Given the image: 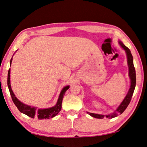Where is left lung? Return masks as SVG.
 Here are the masks:
<instances>
[{"instance_id":"obj_1","label":"left lung","mask_w":147,"mask_h":147,"mask_svg":"<svg viewBox=\"0 0 147 147\" xmlns=\"http://www.w3.org/2000/svg\"><path fill=\"white\" fill-rule=\"evenodd\" d=\"M119 44L126 53L127 59H128V68H129V78L131 79L130 88H129L128 94H127V95L126 97H125L124 100L122 101L121 104L119 105V107L117 108V109L115 111L114 113H113L112 114H111L109 115H105H105H98V114L91 113H88L90 116L96 118V119H103L104 117H106L107 118H109V119H113V118L117 117L119 114H122V113L124 111L125 109H126L127 107L128 106L129 103H130L131 97L132 96H133V94L134 92L135 87H136V69H135L134 62H133V57H132L130 50H129L128 48L126 46V45H124L123 44V43L121 42H119Z\"/></svg>"}]
</instances>
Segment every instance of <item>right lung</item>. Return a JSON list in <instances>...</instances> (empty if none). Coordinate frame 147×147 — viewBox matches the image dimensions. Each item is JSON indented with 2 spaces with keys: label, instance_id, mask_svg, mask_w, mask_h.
I'll use <instances>...</instances> for the list:
<instances>
[{
  "label": "right lung",
  "instance_id": "1",
  "mask_svg": "<svg viewBox=\"0 0 147 147\" xmlns=\"http://www.w3.org/2000/svg\"><path fill=\"white\" fill-rule=\"evenodd\" d=\"M11 61H12V58L11 59L10 64H11ZM10 79V69H9L8 74V86L11 99H12L13 102L16 105V106L18 107V109L20 112L26 115L29 117L32 118V119H34V117H37L38 119L39 120L48 119H50V118H53L56 116L61 111L62 108V99H63L66 91L69 88V86H66L62 90L55 106L51 108H48V109H37L36 107L28 106V105L24 104L22 102H21L20 101H19V100L14 95L12 90H11L10 85V79Z\"/></svg>",
  "mask_w": 147,
  "mask_h": 147
}]
</instances>
